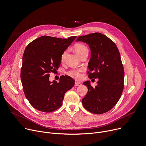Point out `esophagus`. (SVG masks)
I'll return each mask as SVG.
<instances>
[{
    "instance_id": "obj_1",
    "label": "esophagus",
    "mask_w": 146,
    "mask_h": 146,
    "mask_svg": "<svg viewBox=\"0 0 146 146\" xmlns=\"http://www.w3.org/2000/svg\"><path fill=\"white\" fill-rule=\"evenodd\" d=\"M82 84L79 82H76L75 83V86H80Z\"/></svg>"
}]
</instances>
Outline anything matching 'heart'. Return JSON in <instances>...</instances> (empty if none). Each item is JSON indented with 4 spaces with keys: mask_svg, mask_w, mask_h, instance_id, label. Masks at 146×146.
<instances>
[{
    "mask_svg": "<svg viewBox=\"0 0 146 146\" xmlns=\"http://www.w3.org/2000/svg\"><path fill=\"white\" fill-rule=\"evenodd\" d=\"M74 48L76 52L77 53V54L79 56H82L83 54H85V53H86V52H88V48H87V46L82 44H76L74 46ZM66 53H67V50H65L63 52V54L61 56V60L62 61L64 60V59L66 55ZM80 70L78 69H72V70H70L68 73V75H69L70 76H71L73 78H78L80 77Z\"/></svg>",
    "mask_w": 146,
    "mask_h": 146,
    "instance_id": "obj_1",
    "label": "heart"
}]
</instances>
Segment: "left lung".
<instances>
[{
  "mask_svg": "<svg viewBox=\"0 0 146 146\" xmlns=\"http://www.w3.org/2000/svg\"><path fill=\"white\" fill-rule=\"evenodd\" d=\"M76 41L87 44L91 49L88 72L90 78H98L94 88L86 81L88 92L82 99L84 108L95 114L111 110L117 104L123 90L124 69L116 44L99 33L80 36Z\"/></svg>",
  "mask_w": 146,
  "mask_h": 146,
  "instance_id": "8db88e82",
  "label": "left lung"
}]
</instances>
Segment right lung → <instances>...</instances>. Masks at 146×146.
<instances>
[{"mask_svg":"<svg viewBox=\"0 0 146 146\" xmlns=\"http://www.w3.org/2000/svg\"><path fill=\"white\" fill-rule=\"evenodd\" d=\"M76 36L68 39L42 36L30 42L23 56L21 80L25 96L33 107L44 112L59 108L66 91L71 89L75 81L68 76L60 77L59 82H50L51 72L58 69L63 52Z\"/></svg>","mask_w":146,"mask_h":146,"instance_id":"obj_1","label":"right lung"}]
</instances>
